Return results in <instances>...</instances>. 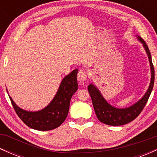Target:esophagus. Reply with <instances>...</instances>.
Wrapping results in <instances>:
<instances>
[{"instance_id":"34e87169","label":"esophagus","mask_w":157,"mask_h":157,"mask_svg":"<svg viewBox=\"0 0 157 157\" xmlns=\"http://www.w3.org/2000/svg\"><path fill=\"white\" fill-rule=\"evenodd\" d=\"M87 78V73L84 70H80L77 74V80L80 82H84Z\"/></svg>"}]
</instances>
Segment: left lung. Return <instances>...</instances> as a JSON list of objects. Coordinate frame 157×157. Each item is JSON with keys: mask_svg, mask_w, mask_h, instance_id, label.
Returning <instances> with one entry per match:
<instances>
[{"mask_svg": "<svg viewBox=\"0 0 157 157\" xmlns=\"http://www.w3.org/2000/svg\"><path fill=\"white\" fill-rule=\"evenodd\" d=\"M138 39L143 44L147 57H148L151 71V83L149 85L147 92L137 102L126 109L114 108L108 103L104 97L102 96L100 91L93 84H90L88 86V90L92 100L94 109L97 117L100 122L106 125L115 126L122 125L133 121L142 112L144 107L146 105L153 90L154 83V68L152 63V60H151V52L149 51L147 44L140 36H138Z\"/></svg>", "mask_w": 157, "mask_h": 157, "instance_id": "left-lung-1", "label": "left lung"}]
</instances>
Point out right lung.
<instances>
[{"instance_id":"1","label":"right lung","mask_w":157,"mask_h":157,"mask_svg":"<svg viewBox=\"0 0 157 157\" xmlns=\"http://www.w3.org/2000/svg\"><path fill=\"white\" fill-rule=\"evenodd\" d=\"M77 72L78 70L75 69L64 77L53 100L40 111L33 112L21 109L10 97L17 116L27 126L35 130L49 131L59 127L67 117L71 98L77 90Z\"/></svg>"}]
</instances>
